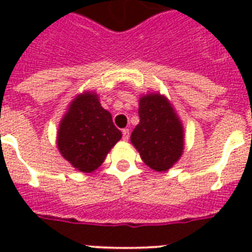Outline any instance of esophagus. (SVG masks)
<instances>
[{
	"instance_id": "obj_1",
	"label": "esophagus",
	"mask_w": 252,
	"mask_h": 252,
	"mask_svg": "<svg viewBox=\"0 0 252 252\" xmlns=\"http://www.w3.org/2000/svg\"><path fill=\"white\" fill-rule=\"evenodd\" d=\"M128 138H129V129H128V128H124V129H123V140H124V141H128Z\"/></svg>"
}]
</instances>
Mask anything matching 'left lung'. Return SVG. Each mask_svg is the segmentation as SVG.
I'll return each mask as SVG.
<instances>
[{
	"mask_svg": "<svg viewBox=\"0 0 252 252\" xmlns=\"http://www.w3.org/2000/svg\"><path fill=\"white\" fill-rule=\"evenodd\" d=\"M138 104L140 123L130 134V142L145 165L156 171H167L183 153V126L163 95L146 94Z\"/></svg>",
	"mask_w": 252,
	"mask_h": 252,
	"instance_id": "left-lung-1",
	"label": "left lung"
}]
</instances>
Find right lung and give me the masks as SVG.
<instances>
[{"label":"right lung","mask_w":252,"mask_h":252,"mask_svg":"<svg viewBox=\"0 0 252 252\" xmlns=\"http://www.w3.org/2000/svg\"><path fill=\"white\" fill-rule=\"evenodd\" d=\"M122 132L114 126L112 116L99 103L95 93H84L73 99L57 132V148L74 168L93 172L104 158Z\"/></svg>","instance_id":"obj_1"}]
</instances>
